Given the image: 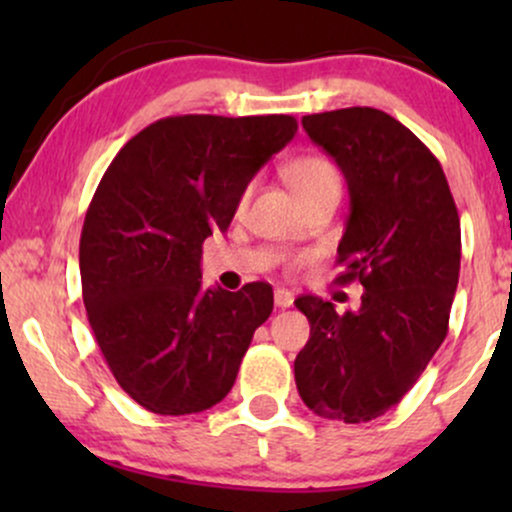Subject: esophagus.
Here are the masks:
<instances>
[{
  "instance_id": "obj_1",
  "label": "esophagus",
  "mask_w": 512,
  "mask_h": 512,
  "mask_svg": "<svg viewBox=\"0 0 512 512\" xmlns=\"http://www.w3.org/2000/svg\"><path fill=\"white\" fill-rule=\"evenodd\" d=\"M274 303L279 305V308H291V305H293V293L289 289H276L274 291Z\"/></svg>"
}]
</instances>
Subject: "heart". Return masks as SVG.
Listing matches in <instances>:
<instances>
[{"mask_svg":"<svg viewBox=\"0 0 512 512\" xmlns=\"http://www.w3.org/2000/svg\"><path fill=\"white\" fill-rule=\"evenodd\" d=\"M286 180H289L291 190L296 192L298 199L315 195L322 190H339V173L332 161L322 156H303L296 158L289 168H286ZM248 199V192L243 195V202Z\"/></svg>","mask_w":512,"mask_h":512,"instance_id":"heart-1","label":"heart"}]
</instances>
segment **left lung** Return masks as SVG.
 Segmentation results:
<instances>
[{"label": "left lung", "instance_id": "left-lung-1", "mask_svg": "<svg viewBox=\"0 0 512 512\" xmlns=\"http://www.w3.org/2000/svg\"><path fill=\"white\" fill-rule=\"evenodd\" d=\"M303 129L349 185L337 281H361L363 296L344 315L317 296L296 298L310 339L293 373L317 416L363 424L402 402L448 334L460 216L438 158L383 110L305 115Z\"/></svg>", "mask_w": 512, "mask_h": 512}]
</instances>
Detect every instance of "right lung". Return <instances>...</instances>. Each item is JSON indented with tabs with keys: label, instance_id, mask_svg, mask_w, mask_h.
Here are the masks:
<instances>
[{
	"label": "right lung",
	"instance_id": "obj_1",
	"mask_svg": "<svg viewBox=\"0 0 512 512\" xmlns=\"http://www.w3.org/2000/svg\"><path fill=\"white\" fill-rule=\"evenodd\" d=\"M296 129L291 115L163 117L105 170L81 231V291L105 363L144 409L197 414L236 383L274 293L264 281L204 291L202 243Z\"/></svg>",
	"mask_w": 512,
	"mask_h": 512
}]
</instances>
